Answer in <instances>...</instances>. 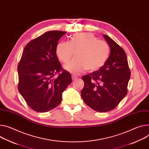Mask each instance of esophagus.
<instances>
[{
    "mask_svg": "<svg viewBox=\"0 0 149 149\" xmlns=\"http://www.w3.org/2000/svg\"><path fill=\"white\" fill-rule=\"evenodd\" d=\"M72 81H75V80H76L77 79H78V77L72 75Z\"/></svg>",
    "mask_w": 149,
    "mask_h": 149,
    "instance_id": "34e87169",
    "label": "esophagus"
}]
</instances>
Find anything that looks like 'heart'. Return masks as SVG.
<instances>
[{
    "instance_id": "obj_1",
    "label": "heart",
    "mask_w": 149,
    "mask_h": 149,
    "mask_svg": "<svg viewBox=\"0 0 149 149\" xmlns=\"http://www.w3.org/2000/svg\"><path fill=\"white\" fill-rule=\"evenodd\" d=\"M75 52L76 57L65 68L77 75L86 70L94 72L100 69L109 58L110 47L90 33L74 34L69 42H61L56 46V55L63 63L68 62Z\"/></svg>"
}]
</instances>
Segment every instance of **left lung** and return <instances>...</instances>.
I'll return each instance as SVG.
<instances>
[{"mask_svg":"<svg viewBox=\"0 0 149 149\" xmlns=\"http://www.w3.org/2000/svg\"><path fill=\"white\" fill-rule=\"evenodd\" d=\"M111 48L109 58L98 71L82 77L84 83L81 97L91 109L109 112L127 95L131 71L124 50L114 40L103 35Z\"/></svg>","mask_w":149,"mask_h":149,"instance_id":"left-lung-1","label":"left lung"}]
</instances>
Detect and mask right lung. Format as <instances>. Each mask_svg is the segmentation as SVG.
<instances>
[{
  "instance_id": "add662e5",
  "label": "right lung",
  "mask_w": 149,
  "mask_h": 149,
  "mask_svg": "<svg viewBox=\"0 0 149 149\" xmlns=\"http://www.w3.org/2000/svg\"><path fill=\"white\" fill-rule=\"evenodd\" d=\"M65 31H50L32 40L18 65V91L29 107L46 112L61 102L62 93L72 82L71 74L58 61L56 48Z\"/></svg>"
}]
</instances>
